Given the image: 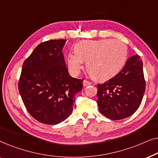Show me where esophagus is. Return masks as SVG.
Listing matches in <instances>:
<instances>
[{"label": "esophagus", "mask_w": 158, "mask_h": 158, "mask_svg": "<svg viewBox=\"0 0 158 158\" xmlns=\"http://www.w3.org/2000/svg\"><path fill=\"white\" fill-rule=\"evenodd\" d=\"M83 84L84 87H86V86H88V85H91V83H90V82H89V81H85H85H83Z\"/></svg>", "instance_id": "esophagus-1"}]
</instances>
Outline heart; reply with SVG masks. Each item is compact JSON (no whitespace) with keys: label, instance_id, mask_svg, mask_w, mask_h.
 <instances>
[{"label":"heart","instance_id":"obj_1","mask_svg":"<svg viewBox=\"0 0 158 158\" xmlns=\"http://www.w3.org/2000/svg\"><path fill=\"white\" fill-rule=\"evenodd\" d=\"M128 48L118 40H86L75 45V52L69 53L68 65L76 75L87 61L86 69L93 78L107 80L119 73L126 64Z\"/></svg>","mask_w":158,"mask_h":158}]
</instances>
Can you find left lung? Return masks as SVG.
<instances>
[{
  "label": "left lung",
  "mask_w": 158,
  "mask_h": 158,
  "mask_svg": "<svg viewBox=\"0 0 158 158\" xmlns=\"http://www.w3.org/2000/svg\"><path fill=\"white\" fill-rule=\"evenodd\" d=\"M97 87V103L103 115L112 120L132 115L141 104L145 90L143 63L139 56L129 57L120 73Z\"/></svg>",
  "instance_id": "left-lung-1"
}]
</instances>
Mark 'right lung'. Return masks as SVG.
<instances>
[{
    "label": "right lung",
    "mask_w": 158,
    "mask_h": 158,
    "mask_svg": "<svg viewBox=\"0 0 158 158\" xmlns=\"http://www.w3.org/2000/svg\"><path fill=\"white\" fill-rule=\"evenodd\" d=\"M66 40L41 43L22 66L19 90L27 111L45 124H57L73 112L83 80L71 77L62 49Z\"/></svg>",
    "instance_id": "right-lung-1"
}]
</instances>
